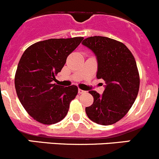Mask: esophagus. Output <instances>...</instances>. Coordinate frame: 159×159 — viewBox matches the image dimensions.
<instances>
[{"mask_svg":"<svg viewBox=\"0 0 159 159\" xmlns=\"http://www.w3.org/2000/svg\"><path fill=\"white\" fill-rule=\"evenodd\" d=\"M78 93H79L80 94H82V93H86V91L83 90V89H78Z\"/></svg>","mask_w":159,"mask_h":159,"instance_id":"34e87169","label":"esophagus"}]
</instances>
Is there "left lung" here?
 <instances>
[{
    "label": "left lung",
    "mask_w": 159,
    "mask_h": 159,
    "mask_svg": "<svg viewBox=\"0 0 159 159\" xmlns=\"http://www.w3.org/2000/svg\"><path fill=\"white\" fill-rule=\"evenodd\" d=\"M95 55L97 79H103L104 91H89L93 103L86 107V115L101 125L116 123L128 112L139 90V74L132 53L123 43L103 36H93L82 42Z\"/></svg>",
    "instance_id": "8db88e82"
}]
</instances>
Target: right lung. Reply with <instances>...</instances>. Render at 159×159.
Listing matches in <instances>:
<instances>
[{"label":"right lung","mask_w":159,"mask_h":159,"mask_svg":"<svg viewBox=\"0 0 159 159\" xmlns=\"http://www.w3.org/2000/svg\"><path fill=\"white\" fill-rule=\"evenodd\" d=\"M83 37L51 39L36 42L21 56L15 78V89L25 111L37 121L53 125L67 114L78 93L76 86L53 83L70 53Z\"/></svg>","instance_id":"1"}]
</instances>
